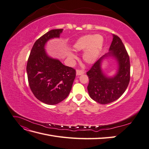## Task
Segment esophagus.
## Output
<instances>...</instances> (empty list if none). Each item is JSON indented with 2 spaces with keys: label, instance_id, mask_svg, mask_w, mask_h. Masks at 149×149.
Segmentation results:
<instances>
[{
  "label": "esophagus",
  "instance_id": "esophagus-1",
  "mask_svg": "<svg viewBox=\"0 0 149 149\" xmlns=\"http://www.w3.org/2000/svg\"><path fill=\"white\" fill-rule=\"evenodd\" d=\"M85 73V71L82 70H76V75H81Z\"/></svg>",
  "mask_w": 149,
  "mask_h": 149
}]
</instances>
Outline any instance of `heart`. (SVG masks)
I'll list each match as a JSON object with an SVG mask.
<instances>
[{
    "mask_svg": "<svg viewBox=\"0 0 149 149\" xmlns=\"http://www.w3.org/2000/svg\"><path fill=\"white\" fill-rule=\"evenodd\" d=\"M103 38L97 35H88L79 38L74 45V48L77 51L85 50L83 59L89 63L94 62L100 53L103 45Z\"/></svg>",
    "mask_w": 149,
    "mask_h": 149,
    "instance_id": "1",
    "label": "heart"
}]
</instances>
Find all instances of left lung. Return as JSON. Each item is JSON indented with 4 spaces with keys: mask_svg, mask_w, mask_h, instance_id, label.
Instances as JSON below:
<instances>
[{
    "mask_svg": "<svg viewBox=\"0 0 149 149\" xmlns=\"http://www.w3.org/2000/svg\"><path fill=\"white\" fill-rule=\"evenodd\" d=\"M110 52L97 60L86 74L89 78L88 91L94 101L107 104L119 99L127 89L130 78V64L129 54L118 35L113 34ZM108 56H114L119 64L117 74L113 78H107L102 73L101 61Z\"/></svg>",
    "mask_w": 149,
    "mask_h": 149,
    "instance_id": "left-lung-1",
    "label": "left lung"
}]
</instances>
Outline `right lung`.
Listing matches in <instances>:
<instances>
[{
    "label": "right lung",
    "mask_w": 149,
    "mask_h": 149,
    "mask_svg": "<svg viewBox=\"0 0 149 149\" xmlns=\"http://www.w3.org/2000/svg\"><path fill=\"white\" fill-rule=\"evenodd\" d=\"M63 29L49 30L37 40L26 65L28 81L37 99L49 105L63 101L69 95L76 77V70L47 56L45 44L49 39L59 37Z\"/></svg>",
    "instance_id": "right-lung-1"
}]
</instances>
